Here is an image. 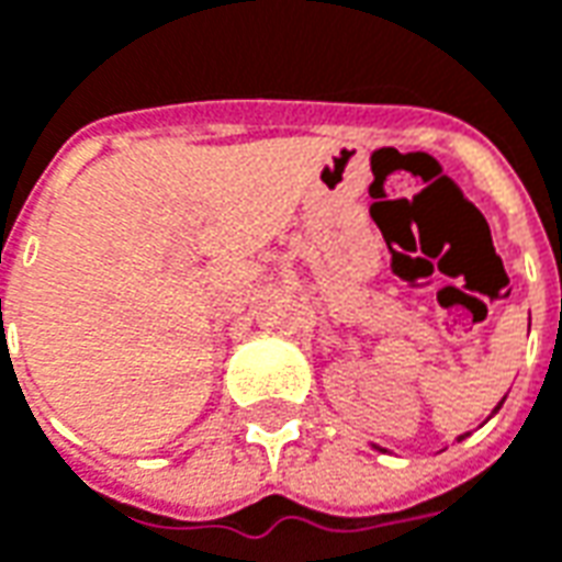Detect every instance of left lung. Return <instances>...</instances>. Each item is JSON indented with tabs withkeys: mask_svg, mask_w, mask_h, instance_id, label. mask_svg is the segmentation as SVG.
<instances>
[{
	"mask_svg": "<svg viewBox=\"0 0 562 562\" xmlns=\"http://www.w3.org/2000/svg\"><path fill=\"white\" fill-rule=\"evenodd\" d=\"M503 401H506V397H503ZM499 406H503V403H499ZM499 406H496V409H499ZM496 409H494V413H496ZM460 439H463V436H460Z\"/></svg>",
	"mask_w": 562,
	"mask_h": 562,
	"instance_id": "obj_1",
	"label": "left lung"
}]
</instances>
